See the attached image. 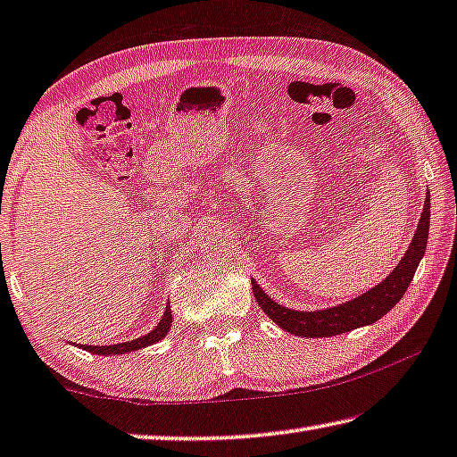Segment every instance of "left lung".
Returning a JSON list of instances; mask_svg holds the SVG:
<instances>
[{
    "label": "left lung",
    "instance_id": "left-lung-1",
    "mask_svg": "<svg viewBox=\"0 0 457 457\" xmlns=\"http://www.w3.org/2000/svg\"><path fill=\"white\" fill-rule=\"evenodd\" d=\"M429 208L431 200L425 198L423 214H420L417 233L412 237L409 251H406L404 257L400 259L395 271H392L382 284L371 287V290L361 294V296L349 300L345 304L314 312L290 311V308L279 306L278 302H273L255 282H251L253 296H255L257 304L262 306V311L268 314L276 325L282 327L284 331L298 337H314V339H317V337H333L353 331L357 327L371 325V322L380 320L384 314L403 298L406 287L412 282L417 265L425 255L427 237H429Z\"/></svg>",
    "mask_w": 457,
    "mask_h": 457
}]
</instances>
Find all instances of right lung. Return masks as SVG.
I'll return each mask as SVG.
<instances>
[{
	"mask_svg": "<svg viewBox=\"0 0 457 457\" xmlns=\"http://www.w3.org/2000/svg\"><path fill=\"white\" fill-rule=\"evenodd\" d=\"M171 308L167 306L165 308V314L163 319L159 320V325L153 328L151 333H146L143 337H138V339H132L129 343H118V345H81L86 351H89V353H97V355H116V353H126V351H137L140 347H146V345H153V343H157L163 339V337L167 335V331H170L171 327Z\"/></svg>",
	"mask_w": 457,
	"mask_h": 457,
	"instance_id": "obj_1",
	"label": "right lung"
}]
</instances>
